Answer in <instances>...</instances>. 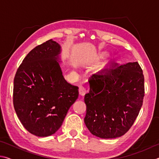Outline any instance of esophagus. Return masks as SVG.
Segmentation results:
<instances>
[{
  "instance_id": "obj_1",
  "label": "esophagus",
  "mask_w": 159,
  "mask_h": 159,
  "mask_svg": "<svg viewBox=\"0 0 159 159\" xmlns=\"http://www.w3.org/2000/svg\"><path fill=\"white\" fill-rule=\"evenodd\" d=\"M87 92H88V90H86L85 88L83 87V86H80L79 88V93L80 95L84 96Z\"/></svg>"
}]
</instances>
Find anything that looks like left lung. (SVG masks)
<instances>
[{
	"label": "left lung",
	"instance_id": "8db88e82",
	"mask_svg": "<svg viewBox=\"0 0 159 159\" xmlns=\"http://www.w3.org/2000/svg\"><path fill=\"white\" fill-rule=\"evenodd\" d=\"M85 94L86 127L94 135L116 138L127 133L140 111L144 97V78L138 62L116 64L93 74Z\"/></svg>",
	"mask_w": 159,
	"mask_h": 159
}]
</instances>
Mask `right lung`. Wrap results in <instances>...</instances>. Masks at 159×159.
<instances>
[{
  "label": "right lung",
  "mask_w": 159,
  "mask_h": 159,
  "mask_svg": "<svg viewBox=\"0 0 159 159\" xmlns=\"http://www.w3.org/2000/svg\"><path fill=\"white\" fill-rule=\"evenodd\" d=\"M60 52V45L48 40L28 53L15 76L16 114L26 130L38 137L55 133L79 97V87L64 79Z\"/></svg>",
  "instance_id": "obj_1"
}]
</instances>
